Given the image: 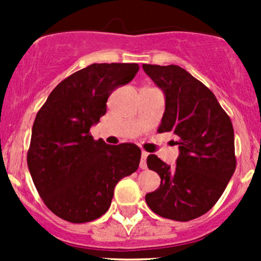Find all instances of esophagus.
<instances>
[{
    "mask_svg": "<svg viewBox=\"0 0 261 261\" xmlns=\"http://www.w3.org/2000/svg\"><path fill=\"white\" fill-rule=\"evenodd\" d=\"M147 152L146 151H143L141 152V160H140V168L141 169H146V158H147Z\"/></svg>",
    "mask_w": 261,
    "mask_h": 261,
    "instance_id": "esophagus-1",
    "label": "esophagus"
}]
</instances>
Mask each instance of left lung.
Returning a JSON list of instances; mask_svg holds the SVG:
<instances>
[{
	"label": "left lung",
	"mask_w": 261,
	"mask_h": 261,
	"mask_svg": "<svg viewBox=\"0 0 261 261\" xmlns=\"http://www.w3.org/2000/svg\"><path fill=\"white\" fill-rule=\"evenodd\" d=\"M143 69L165 96L158 131L174 134L179 146L174 168L156 155L147 156L160 186L145 201L162 217L194 220L215 206L235 172L232 122L215 94L183 68L143 64Z\"/></svg>",
	"instance_id": "8db88e82"
}]
</instances>
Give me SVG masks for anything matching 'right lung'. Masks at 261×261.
<instances>
[{
	"label": "right lung",
	"instance_id": "1",
	"mask_svg": "<svg viewBox=\"0 0 261 261\" xmlns=\"http://www.w3.org/2000/svg\"><path fill=\"white\" fill-rule=\"evenodd\" d=\"M136 63L91 64L60 82L39 110L28 167L46 207L58 217L83 223L111 206L116 184L139 168L140 147L107 145L89 128L106 114L116 88L131 82Z\"/></svg>",
	"mask_w": 261,
	"mask_h": 261
}]
</instances>
